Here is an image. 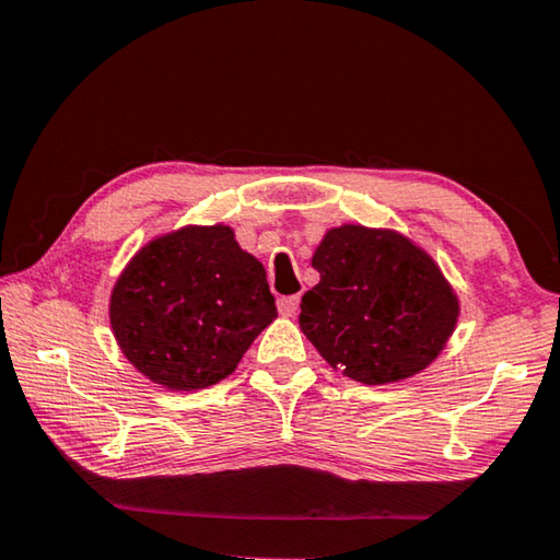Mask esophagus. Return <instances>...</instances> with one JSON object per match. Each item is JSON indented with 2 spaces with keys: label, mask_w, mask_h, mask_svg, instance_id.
Segmentation results:
<instances>
[{
  "label": "esophagus",
  "mask_w": 560,
  "mask_h": 560,
  "mask_svg": "<svg viewBox=\"0 0 560 560\" xmlns=\"http://www.w3.org/2000/svg\"><path fill=\"white\" fill-rule=\"evenodd\" d=\"M299 304H301L299 296H281L279 299L281 316H296L299 314Z\"/></svg>",
  "instance_id": "34e87169"
}]
</instances>
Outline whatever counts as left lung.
<instances>
[{"label":"left lung","mask_w":560,"mask_h":560,"mask_svg":"<svg viewBox=\"0 0 560 560\" xmlns=\"http://www.w3.org/2000/svg\"><path fill=\"white\" fill-rule=\"evenodd\" d=\"M312 264L322 281L301 299V331L353 381L376 386L419 374L454 334V289L401 234L331 229Z\"/></svg>","instance_id":"8db88e82"}]
</instances>
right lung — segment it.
<instances>
[{"label":"right lung","mask_w":560,"mask_h":560,"mask_svg":"<svg viewBox=\"0 0 560 560\" xmlns=\"http://www.w3.org/2000/svg\"><path fill=\"white\" fill-rule=\"evenodd\" d=\"M109 318L124 357L176 392L226 378L273 318L259 259L229 226H186L154 238L112 291Z\"/></svg>","instance_id":"add662e5"}]
</instances>
